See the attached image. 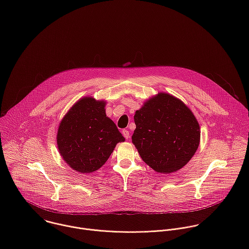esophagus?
<instances>
[{"mask_svg": "<svg viewBox=\"0 0 249 249\" xmlns=\"http://www.w3.org/2000/svg\"><path fill=\"white\" fill-rule=\"evenodd\" d=\"M122 134H123V136H124L126 139H129V138H130V133H129L128 130L123 129V130H122Z\"/></svg>", "mask_w": 249, "mask_h": 249, "instance_id": "esophagus-1", "label": "esophagus"}]
</instances>
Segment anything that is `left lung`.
<instances>
[{
  "instance_id": "8db88e82",
  "label": "left lung",
  "mask_w": 249,
  "mask_h": 249,
  "mask_svg": "<svg viewBox=\"0 0 249 249\" xmlns=\"http://www.w3.org/2000/svg\"><path fill=\"white\" fill-rule=\"evenodd\" d=\"M132 142L154 170L170 173L183 167L196 153L199 124L187 106L167 93L148 100L134 116Z\"/></svg>"
}]
</instances>
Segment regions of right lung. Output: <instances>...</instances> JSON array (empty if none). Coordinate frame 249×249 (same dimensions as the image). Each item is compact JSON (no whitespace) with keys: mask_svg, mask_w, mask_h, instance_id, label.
Wrapping results in <instances>:
<instances>
[{"mask_svg":"<svg viewBox=\"0 0 249 249\" xmlns=\"http://www.w3.org/2000/svg\"><path fill=\"white\" fill-rule=\"evenodd\" d=\"M105 103L92 97L79 100L60 123L57 144L64 160L81 173H90L108 160L124 142L114 122L105 114Z\"/></svg>","mask_w":249,"mask_h":249,"instance_id":"right-lung-1","label":"right lung"}]
</instances>
